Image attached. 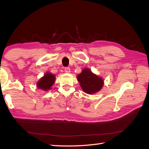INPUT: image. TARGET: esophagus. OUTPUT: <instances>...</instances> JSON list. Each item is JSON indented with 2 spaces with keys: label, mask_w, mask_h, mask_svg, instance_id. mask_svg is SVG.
Segmentation results:
<instances>
[{
  "label": "esophagus",
  "mask_w": 149,
  "mask_h": 149,
  "mask_svg": "<svg viewBox=\"0 0 149 149\" xmlns=\"http://www.w3.org/2000/svg\"><path fill=\"white\" fill-rule=\"evenodd\" d=\"M65 71L66 72V73H70V71H71L70 68L69 67H66L65 68Z\"/></svg>",
  "instance_id": "esophagus-1"
}]
</instances>
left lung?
Listing matches in <instances>:
<instances>
[{"instance_id":"8db88e82","label":"left lung","mask_w":149,"mask_h":149,"mask_svg":"<svg viewBox=\"0 0 149 149\" xmlns=\"http://www.w3.org/2000/svg\"><path fill=\"white\" fill-rule=\"evenodd\" d=\"M78 81L84 92L88 94H93L99 91L103 85L102 78L93 73L89 69L85 68L77 76Z\"/></svg>"}]
</instances>
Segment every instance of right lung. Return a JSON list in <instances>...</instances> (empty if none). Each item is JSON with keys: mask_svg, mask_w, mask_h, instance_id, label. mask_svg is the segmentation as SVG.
<instances>
[{"mask_svg": "<svg viewBox=\"0 0 149 149\" xmlns=\"http://www.w3.org/2000/svg\"><path fill=\"white\" fill-rule=\"evenodd\" d=\"M54 81L55 76L51 73H46L43 77L39 80L37 83V86L40 89L47 91L51 89V86L54 83Z\"/></svg>", "mask_w": 149, "mask_h": 149, "instance_id": "obj_1", "label": "right lung"}]
</instances>
